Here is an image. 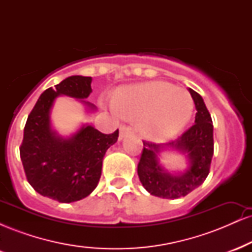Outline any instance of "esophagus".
Masks as SVG:
<instances>
[{
  "instance_id": "34e87169",
  "label": "esophagus",
  "mask_w": 252,
  "mask_h": 252,
  "mask_svg": "<svg viewBox=\"0 0 252 252\" xmlns=\"http://www.w3.org/2000/svg\"><path fill=\"white\" fill-rule=\"evenodd\" d=\"M129 132H131V128H130L129 126H126V124H122V126H120V138L126 137V136L128 135Z\"/></svg>"
}]
</instances>
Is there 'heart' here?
I'll return each instance as SVG.
<instances>
[{
	"mask_svg": "<svg viewBox=\"0 0 252 252\" xmlns=\"http://www.w3.org/2000/svg\"><path fill=\"white\" fill-rule=\"evenodd\" d=\"M111 108L131 120L153 140H166L181 131L189 121L193 99L185 89L166 82H149L117 90Z\"/></svg>",
	"mask_w": 252,
	"mask_h": 252,
	"instance_id": "obj_1",
	"label": "heart"
}]
</instances>
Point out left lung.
I'll list each match as a JSON object with an SVG mask.
<instances>
[{
	"mask_svg": "<svg viewBox=\"0 0 252 252\" xmlns=\"http://www.w3.org/2000/svg\"><path fill=\"white\" fill-rule=\"evenodd\" d=\"M189 91L195 104V123L175 141L166 144L187 153L190 166L186 173L173 175L164 172L156 158L161 146L143 141L142 154L137 164L138 178L150 194L160 198L176 199L187 195L200 186L210 173L215 149L212 118L200 94L192 89Z\"/></svg>",
	"mask_w": 252,
	"mask_h": 252,
	"instance_id": "1",
	"label": "left lung"
}]
</instances>
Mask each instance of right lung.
<instances>
[{"label": "right lung", "mask_w": 252, "mask_h": 252, "mask_svg": "<svg viewBox=\"0 0 252 252\" xmlns=\"http://www.w3.org/2000/svg\"><path fill=\"white\" fill-rule=\"evenodd\" d=\"M91 82V77L72 76L56 89L43 91L25 126L20 156L27 181L37 193L59 202L80 200L96 189L104 155L117 142L118 129L103 134L94 126H84L68 140L52 131L50 110L56 97L88 98L92 92Z\"/></svg>", "instance_id": "obj_1"}]
</instances>
